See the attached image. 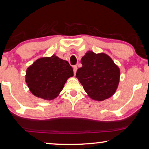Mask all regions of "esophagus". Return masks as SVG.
Returning a JSON list of instances; mask_svg holds the SVG:
<instances>
[{
  "instance_id": "34e87169",
  "label": "esophagus",
  "mask_w": 149,
  "mask_h": 149,
  "mask_svg": "<svg viewBox=\"0 0 149 149\" xmlns=\"http://www.w3.org/2000/svg\"><path fill=\"white\" fill-rule=\"evenodd\" d=\"M77 70V66H73V72H74V74H76Z\"/></svg>"
}]
</instances>
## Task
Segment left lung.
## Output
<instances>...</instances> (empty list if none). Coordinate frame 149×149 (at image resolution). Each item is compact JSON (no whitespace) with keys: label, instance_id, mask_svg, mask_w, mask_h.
<instances>
[{"label":"left lung","instance_id":"left-lung-1","mask_svg":"<svg viewBox=\"0 0 149 149\" xmlns=\"http://www.w3.org/2000/svg\"><path fill=\"white\" fill-rule=\"evenodd\" d=\"M81 62L83 66L77 70L76 77L90 98L103 101L115 93L120 70L108 55L88 51Z\"/></svg>","mask_w":149,"mask_h":149}]
</instances>
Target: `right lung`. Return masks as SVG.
Masks as SVG:
<instances>
[{
    "mask_svg": "<svg viewBox=\"0 0 149 149\" xmlns=\"http://www.w3.org/2000/svg\"><path fill=\"white\" fill-rule=\"evenodd\" d=\"M73 74L69 63L54 54L51 57L40 58L29 66L25 81L36 97L52 100L59 95L67 79Z\"/></svg>",
    "mask_w": 149,
    "mask_h": 149,
    "instance_id": "obj_1",
    "label": "right lung"
}]
</instances>
